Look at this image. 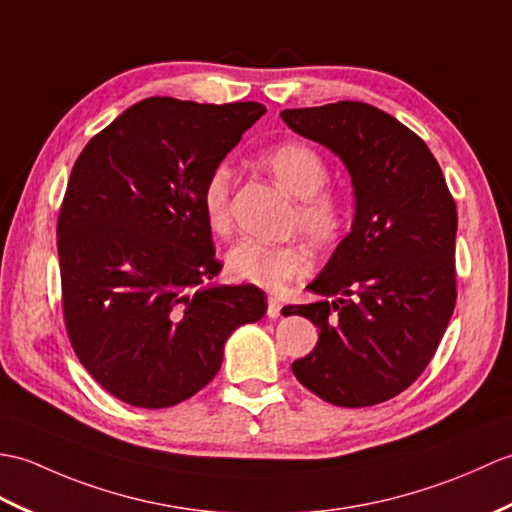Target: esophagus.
Returning a JSON list of instances; mask_svg holds the SVG:
<instances>
[{"instance_id": "1", "label": "esophagus", "mask_w": 512, "mask_h": 512, "mask_svg": "<svg viewBox=\"0 0 512 512\" xmlns=\"http://www.w3.org/2000/svg\"><path fill=\"white\" fill-rule=\"evenodd\" d=\"M280 311H282L280 300L269 298V300H267V315L271 317V320H276V317H280Z\"/></svg>"}]
</instances>
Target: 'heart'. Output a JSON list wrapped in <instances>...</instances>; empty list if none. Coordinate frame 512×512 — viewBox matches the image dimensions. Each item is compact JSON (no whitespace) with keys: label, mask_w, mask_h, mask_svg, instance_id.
<instances>
[{"label":"heart","mask_w":512,"mask_h":512,"mask_svg":"<svg viewBox=\"0 0 512 512\" xmlns=\"http://www.w3.org/2000/svg\"><path fill=\"white\" fill-rule=\"evenodd\" d=\"M278 184L289 190L295 201L291 227L311 245L335 247L348 232V199L326 181L331 170L324 157L304 142H282L258 157ZM232 168L225 162L214 164L201 184L199 201L203 217L212 232L225 234L232 223ZM232 278L267 291H282L309 269V254L298 243L267 245L258 241L236 243L225 256Z\"/></svg>","instance_id":"1"}]
</instances>
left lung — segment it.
Returning <instances> with one entry per match:
<instances>
[{
	"label": "left lung",
	"instance_id": "left-lung-1",
	"mask_svg": "<svg viewBox=\"0 0 512 512\" xmlns=\"http://www.w3.org/2000/svg\"><path fill=\"white\" fill-rule=\"evenodd\" d=\"M280 116L342 157L357 197L350 234L309 285L324 300L282 309L320 328L293 374L333 405L390 401L434 359L456 306V201L427 144L368 102Z\"/></svg>",
	"mask_w": 512,
	"mask_h": 512
}]
</instances>
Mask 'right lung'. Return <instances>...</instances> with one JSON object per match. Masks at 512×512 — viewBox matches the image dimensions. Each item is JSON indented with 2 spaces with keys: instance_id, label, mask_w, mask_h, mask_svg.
Returning <instances> with one entry per match:
<instances>
[{
  "instance_id": "1",
  "label": "right lung",
  "mask_w": 512,
  "mask_h": 512,
  "mask_svg": "<svg viewBox=\"0 0 512 512\" xmlns=\"http://www.w3.org/2000/svg\"><path fill=\"white\" fill-rule=\"evenodd\" d=\"M260 102L153 96L87 142L56 223L65 331L111 396L144 410L214 379L238 326L267 313L254 285L219 276L199 192L208 170L263 116Z\"/></svg>"
}]
</instances>
